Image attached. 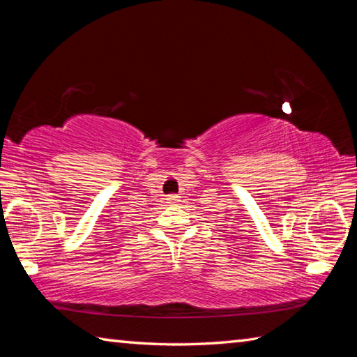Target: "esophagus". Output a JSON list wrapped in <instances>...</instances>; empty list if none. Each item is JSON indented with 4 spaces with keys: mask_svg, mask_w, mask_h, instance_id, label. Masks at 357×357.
I'll return each instance as SVG.
<instances>
[{
    "mask_svg": "<svg viewBox=\"0 0 357 357\" xmlns=\"http://www.w3.org/2000/svg\"><path fill=\"white\" fill-rule=\"evenodd\" d=\"M179 199V196H176V195H169L167 196V201H169L170 204H173V202H176Z\"/></svg>",
    "mask_w": 357,
    "mask_h": 357,
    "instance_id": "1",
    "label": "esophagus"
}]
</instances>
